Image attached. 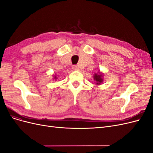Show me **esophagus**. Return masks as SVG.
Masks as SVG:
<instances>
[{
    "label": "esophagus",
    "instance_id": "esophagus-1",
    "mask_svg": "<svg viewBox=\"0 0 153 153\" xmlns=\"http://www.w3.org/2000/svg\"><path fill=\"white\" fill-rule=\"evenodd\" d=\"M72 69H73V70H75V71H77V70H78V67L76 66V65H74V66H73V67H72Z\"/></svg>",
    "mask_w": 153,
    "mask_h": 153
}]
</instances>
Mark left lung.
<instances>
[{
    "label": "left lung",
    "mask_w": 153,
    "mask_h": 153,
    "mask_svg": "<svg viewBox=\"0 0 153 153\" xmlns=\"http://www.w3.org/2000/svg\"><path fill=\"white\" fill-rule=\"evenodd\" d=\"M103 76H104V73L101 72L100 70L97 73L94 74L93 78L97 85H101V84H103V82L104 81Z\"/></svg>",
    "instance_id": "obj_1"
}]
</instances>
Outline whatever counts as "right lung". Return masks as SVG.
Returning a JSON list of instances; mask_svg holds the SVG:
<instances>
[{"label": "right lung", "mask_w": 153, "mask_h": 153, "mask_svg": "<svg viewBox=\"0 0 153 153\" xmlns=\"http://www.w3.org/2000/svg\"><path fill=\"white\" fill-rule=\"evenodd\" d=\"M53 79H54L55 80H56L57 79V75H54L53 76Z\"/></svg>", "instance_id": "1"}]
</instances>
